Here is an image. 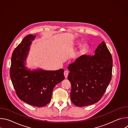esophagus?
Wrapping results in <instances>:
<instances>
[{"instance_id": "1", "label": "esophagus", "mask_w": 128, "mask_h": 128, "mask_svg": "<svg viewBox=\"0 0 128 128\" xmlns=\"http://www.w3.org/2000/svg\"><path fill=\"white\" fill-rule=\"evenodd\" d=\"M68 74H69V72H68V71H67V70H65V71H64V76H65V78H67L68 75Z\"/></svg>"}]
</instances>
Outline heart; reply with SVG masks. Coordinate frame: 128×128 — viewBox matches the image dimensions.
<instances>
[{"label": "heart", "instance_id": "obj_1", "mask_svg": "<svg viewBox=\"0 0 128 128\" xmlns=\"http://www.w3.org/2000/svg\"><path fill=\"white\" fill-rule=\"evenodd\" d=\"M88 46L87 44L84 43L81 44L78 52V55H82V54H84L85 53H86L88 50Z\"/></svg>", "mask_w": 128, "mask_h": 128}]
</instances>
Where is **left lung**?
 <instances>
[{"label":"left lung","mask_w":128,"mask_h":128,"mask_svg":"<svg viewBox=\"0 0 128 128\" xmlns=\"http://www.w3.org/2000/svg\"><path fill=\"white\" fill-rule=\"evenodd\" d=\"M68 69L71 102L78 107L92 105L101 99L112 80V58L102 42L94 56L84 54Z\"/></svg>","instance_id":"left-lung-1"}]
</instances>
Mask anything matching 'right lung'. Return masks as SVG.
<instances>
[{
  "label": "right lung",
  "mask_w": 128,
  "mask_h": 128,
  "mask_svg": "<svg viewBox=\"0 0 128 128\" xmlns=\"http://www.w3.org/2000/svg\"><path fill=\"white\" fill-rule=\"evenodd\" d=\"M35 36L27 35L12 52L10 77L16 93L20 99L36 107H43L51 100L52 90L63 81L64 69L55 71H30L25 67L30 40Z\"/></svg>",
  "instance_id": "obj_1"
}]
</instances>
